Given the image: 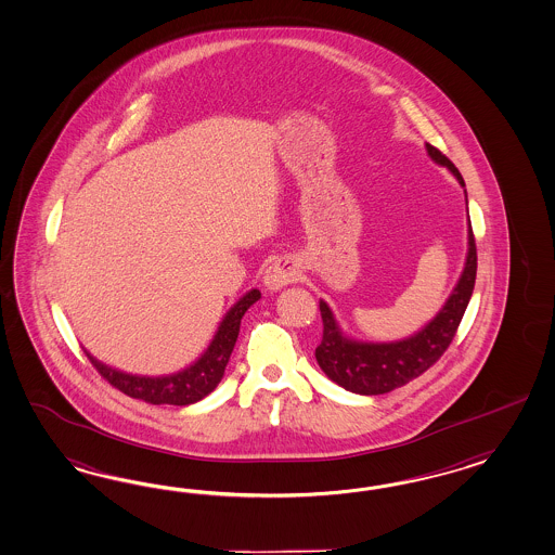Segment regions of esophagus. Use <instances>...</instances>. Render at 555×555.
<instances>
[{
  "instance_id": "1",
  "label": "esophagus",
  "mask_w": 555,
  "mask_h": 555,
  "mask_svg": "<svg viewBox=\"0 0 555 555\" xmlns=\"http://www.w3.org/2000/svg\"><path fill=\"white\" fill-rule=\"evenodd\" d=\"M297 276H299V270H297V267H295L293 262H288V260H276V262L270 264L267 272H264L262 283H264V286H267L269 291L276 293V291L285 288L286 285L295 283Z\"/></svg>"
}]
</instances>
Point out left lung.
Returning a JSON list of instances; mask_svg holds the SVG:
<instances>
[{
	"instance_id": "1",
	"label": "left lung",
	"mask_w": 555,
	"mask_h": 555,
	"mask_svg": "<svg viewBox=\"0 0 555 555\" xmlns=\"http://www.w3.org/2000/svg\"><path fill=\"white\" fill-rule=\"evenodd\" d=\"M426 153L436 165L447 167L465 190V180L459 169L440 151L426 143ZM466 197V190H465ZM468 214V199H466ZM466 258L463 272L452 288L447 302L422 330L398 341H361L347 335L330 305L319 300L323 319V339L315 349L317 363L331 382L347 391L361 396L388 393L410 379L424 374L447 351L454 333L465 315L466 305L477 279V246L470 220H466Z\"/></svg>"
}]
</instances>
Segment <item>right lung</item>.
<instances>
[{"mask_svg": "<svg viewBox=\"0 0 555 555\" xmlns=\"http://www.w3.org/2000/svg\"><path fill=\"white\" fill-rule=\"evenodd\" d=\"M260 299V291L253 288L246 295H242L222 317L218 330L211 337L210 345L204 349V353L176 374L167 375H137L127 374L106 365L103 361L89 356L90 363L99 370V374L105 377L111 386L117 390L143 400L147 404L190 405L204 400L208 393L216 390V386L224 377L225 365L234 351V345L238 339L240 321L244 313Z\"/></svg>", "mask_w": 555, "mask_h": 555, "instance_id": "add662e5", "label": "right lung"}]
</instances>
